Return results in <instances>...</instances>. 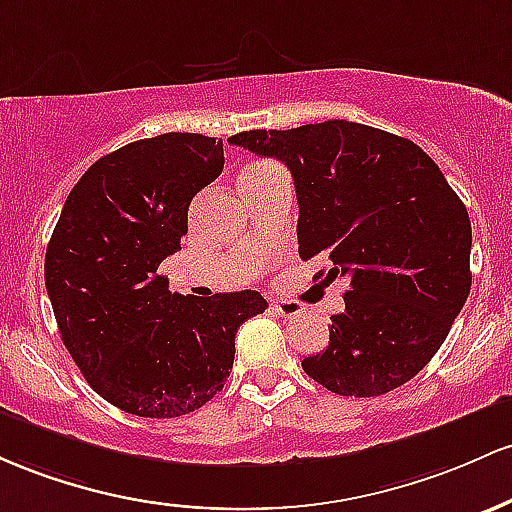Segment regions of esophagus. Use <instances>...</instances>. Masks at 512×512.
I'll list each match as a JSON object with an SVG mask.
<instances>
[{
  "mask_svg": "<svg viewBox=\"0 0 512 512\" xmlns=\"http://www.w3.org/2000/svg\"><path fill=\"white\" fill-rule=\"evenodd\" d=\"M271 309L275 314H280V317L292 319V317H300L304 307L300 302H292V300H275L271 302Z\"/></svg>",
  "mask_w": 512,
  "mask_h": 512,
  "instance_id": "obj_1",
  "label": "esophagus"
}]
</instances>
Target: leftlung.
<instances>
[{
	"mask_svg": "<svg viewBox=\"0 0 512 512\" xmlns=\"http://www.w3.org/2000/svg\"><path fill=\"white\" fill-rule=\"evenodd\" d=\"M229 145L290 169L300 256H326V280L348 283L329 346L302 370L341 396L416 377L472 290V225L438 164L406 137L348 120L239 132Z\"/></svg>",
	"mask_w": 512,
	"mask_h": 512,
	"instance_id": "obj_1",
	"label": "left lung"
}]
</instances>
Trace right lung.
Returning <instances> with one entry per match:
<instances>
[{
    "label": "right lung",
    "mask_w": 512,
    "mask_h": 512,
    "mask_svg": "<svg viewBox=\"0 0 512 512\" xmlns=\"http://www.w3.org/2000/svg\"><path fill=\"white\" fill-rule=\"evenodd\" d=\"M222 166V140L166 132L101 157L67 195L45 287L84 380L120 411L176 418L208 404L232 370L237 329L266 312L256 290L200 300L171 295L157 273Z\"/></svg>",
    "instance_id": "1"
}]
</instances>
